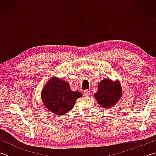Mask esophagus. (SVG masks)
<instances>
[{"mask_svg": "<svg viewBox=\"0 0 156 156\" xmlns=\"http://www.w3.org/2000/svg\"><path fill=\"white\" fill-rule=\"evenodd\" d=\"M90 95H91V92L89 90H85V91H83V96H84L88 97V96H90Z\"/></svg>", "mask_w": 156, "mask_h": 156, "instance_id": "34e87169", "label": "esophagus"}]
</instances>
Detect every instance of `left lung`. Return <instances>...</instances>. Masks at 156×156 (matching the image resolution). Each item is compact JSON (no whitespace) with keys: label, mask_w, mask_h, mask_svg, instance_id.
Returning <instances> with one entry per match:
<instances>
[{"label":"left lung","mask_w":156,"mask_h":156,"mask_svg":"<svg viewBox=\"0 0 156 156\" xmlns=\"http://www.w3.org/2000/svg\"><path fill=\"white\" fill-rule=\"evenodd\" d=\"M122 89L118 82H113L106 78L100 82L98 91L94 94L100 106L109 108L114 105L120 98Z\"/></svg>","instance_id":"left-lung-1"}]
</instances>
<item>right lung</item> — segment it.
<instances>
[{
  "mask_svg": "<svg viewBox=\"0 0 156 156\" xmlns=\"http://www.w3.org/2000/svg\"><path fill=\"white\" fill-rule=\"evenodd\" d=\"M41 98L44 106L54 114L64 115L72 109L82 94L71 90L68 83L53 78L44 87Z\"/></svg>",
  "mask_w": 156,
  "mask_h": 156,
  "instance_id": "obj_1",
  "label": "right lung"
}]
</instances>
